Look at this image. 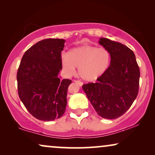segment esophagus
<instances>
[{
  "instance_id": "1",
  "label": "esophagus",
  "mask_w": 155,
  "mask_h": 155,
  "mask_svg": "<svg viewBox=\"0 0 155 155\" xmlns=\"http://www.w3.org/2000/svg\"><path fill=\"white\" fill-rule=\"evenodd\" d=\"M74 82H75V83H77L78 85L80 86V87H81L82 84H83V82H81V81H80V80H74Z\"/></svg>"
}]
</instances>
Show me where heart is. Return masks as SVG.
Returning a JSON list of instances; mask_svg holds the SVG:
<instances>
[{"label": "heart", "mask_w": 155, "mask_h": 155, "mask_svg": "<svg viewBox=\"0 0 155 155\" xmlns=\"http://www.w3.org/2000/svg\"><path fill=\"white\" fill-rule=\"evenodd\" d=\"M109 62L110 54L107 48L89 45L72 48L61 59L66 75H75L77 67L80 77L87 81H94L102 75Z\"/></svg>", "instance_id": "b5f03b06"}]
</instances>
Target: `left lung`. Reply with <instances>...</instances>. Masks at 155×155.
Instances as JSON below:
<instances>
[{
    "instance_id": "8db88e82",
    "label": "left lung",
    "mask_w": 155,
    "mask_h": 155,
    "mask_svg": "<svg viewBox=\"0 0 155 155\" xmlns=\"http://www.w3.org/2000/svg\"><path fill=\"white\" fill-rule=\"evenodd\" d=\"M99 43L109 51V67L97 82L84 84L82 89L99 116L115 119L136 99L140 73L134 53L128 47L107 38L99 39Z\"/></svg>"
}]
</instances>
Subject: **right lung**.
Wrapping results in <instances>:
<instances>
[{
    "instance_id": "1",
    "label": "right lung",
    "mask_w": 155,
    "mask_h": 155,
    "mask_svg": "<svg viewBox=\"0 0 155 155\" xmlns=\"http://www.w3.org/2000/svg\"><path fill=\"white\" fill-rule=\"evenodd\" d=\"M64 44L61 39L37 42L25 53L18 70L19 97L27 111L39 120L51 121L65 113L67 91L72 81L58 78Z\"/></svg>"
}]
</instances>
